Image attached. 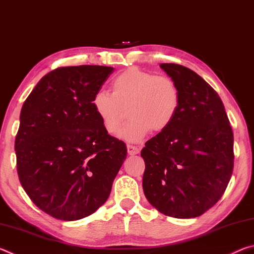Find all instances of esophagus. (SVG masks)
<instances>
[{
    "instance_id": "esophagus-1",
    "label": "esophagus",
    "mask_w": 254,
    "mask_h": 254,
    "mask_svg": "<svg viewBox=\"0 0 254 254\" xmlns=\"http://www.w3.org/2000/svg\"><path fill=\"white\" fill-rule=\"evenodd\" d=\"M127 153L130 154V156H134V154H137L140 151L139 148L135 147V145H131V144H127Z\"/></svg>"
}]
</instances>
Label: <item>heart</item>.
<instances>
[{
  "mask_svg": "<svg viewBox=\"0 0 254 254\" xmlns=\"http://www.w3.org/2000/svg\"><path fill=\"white\" fill-rule=\"evenodd\" d=\"M112 93L100 91L92 100L93 110L104 130L117 134L127 117L131 121L123 128L122 139L137 142L150 131L162 132L174 122L180 106V92L167 76L132 67L112 80Z\"/></svg>",
  "mask_w": 254,
  "mask_h": 254,
  "instance_id": "obj_1",
  "label": "heart"
}]
</instances>
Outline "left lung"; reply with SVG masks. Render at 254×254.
Returning a JSON list of instances; mask_svg holds the SVG:
<instances>
[{
    "label": "left lung",
    "mask_w": 254,
    "mask_h": 254,
    "mask_svg": "<svg viewBox=\"0 0 254 254\" xmlns=\"http://www.w3.org/2000/svg\"><path fill=\"white\" fill-rule=\"evenodd\" d=\"M178 86L180 106L171 126L145 142L142 179L150 204L167 216H200L217 203L233 173V131L223 102L189 68L161 64Z\"/></svg>",
    "instance_id": "obj_1"
}]
</instances>
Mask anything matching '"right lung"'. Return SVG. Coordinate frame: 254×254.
Instances as JSON below:
<instances>
[{"label":"right lung","mask_w":254,"mask_h":254,"mask_svg":"<svg viewBox=\"0 0 254 254\" xmlns=\"http://www.w3.org/2000/svg\"><path fill=\"white\" fill-rule=\"evenodd\" d=\"M112 71L57 68L21 109L14 144L20 183L36 206L58 220L77 221L100 208L127 158L126 144L104 130L92 106Z\"/></svg>","instance_id":"obj_1"}]
</instances>
